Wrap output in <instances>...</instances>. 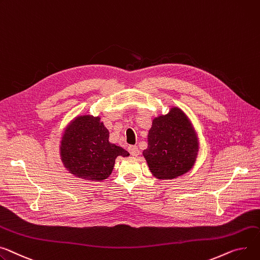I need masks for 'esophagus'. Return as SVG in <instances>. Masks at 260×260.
Returning a JSON list of instances; mask_svg holds the SVG:
<instances>
[{"instance_id": "34e87169", "label": "esophagus", "mask_w": 260, "mask_h": 260, "mask_svg": "<svg viewBox=\"0 0 260 260\" xmlns=\"http://www.w3.org/2000/svg\"><path fill=\"white\" fill-rule=\"evenodd\" d=\"M128 152L133 155V157H138L140 153V150L136 145H131V146H128Z\"/></svg>"}]
</instances>
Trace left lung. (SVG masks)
Returning a JSON list of instances; mask_svg holds the SVG:
<instances>
[{
	"label": "left lung",
	"mask_w": 260,
	"mask_h": 260,
	"mask_svg": "<svg viewBox=\"0 0 260 260\" xmlns=\"http://www.w3.org/2000/svg\"><path fill=\"white\" fill-rule=\"evenodd\" d=\"M143 155L151 174L171 180L191 169L199 153V138L186 114L172 107L166 115L152 120Z\"/></svg>",
	"instance_id": "1"
}]
</instances>
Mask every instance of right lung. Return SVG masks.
<instances>
[{
	"mask_svg": "<svg viewBox=\"0 0 260 260\" xmlns=\"http://www.w3.org/2000/svg\"><path fill=\"white\" fill-rule=\"evenodd\" d=\"M109 134L100 117H75L64 128L59 146L60 159L69 174L86 181L109 178L116 158L129 155L109 141Z\"/></svg>",
	"mask_w": 260,
	"mask_h": 260,
	"instance_id": "add662e5",
	"label": "right lung"
}]
</instances>
